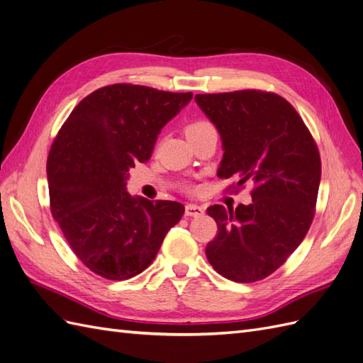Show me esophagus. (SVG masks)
<instances>
[{
  "instance_id": "esophagus-1",
  "label": "esophagus",
  "mask_w": 363,
  "mask_h": 363,
  "mask_svg": "<svg viewBox=\"0 0 363 363\" xmlns=\"http://www.w3.org/2000/svg\"><path fill=\"white\" fill-rule=\"evenodd\" d=\"M204 213V208L201 206H196V204H188L184 208V215L186 216H201Z\"/></svg>"
}]
</instances>
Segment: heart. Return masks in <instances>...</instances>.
<instances>
[{
  "mask_svg": "<svg viewBox=\"0 0 363 363\" xmlns=\"http://www.w3.org/2000/svg\"><path fill=\"white\" fill-rule=\"evenodd\" d=\"M207 125H211V124L206 123V121H195V123H192L191 125H188V128H186V133H191V131H196V130L204 128Z\"/></svg>",
  "mask_w": 363,
  "mask_h": 363,
  "instance_id": "obj_1",
  "label": "heart"
}]
</instances>
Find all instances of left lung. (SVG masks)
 <instances>
[{"instance_id":"8db88e82","label":"left lung","mask_w":363,"mask_h":363,"mask_svg":"<svg viewBox=\"0 0 363 363\" xmlns=\"http://www.w3.org/2000/svg\"><path fill=\"white\" fill-rule=\"evenodd\" d=\"M195 101L221 136L218 177L255 184L251 204L207 208L218 225L207 260L228 280H262L286 262L312 224L320 152L301 116L277 94H199Z\"/></svg>"}]
</instances>
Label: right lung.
Masks as SVG:
<instances>
[{"instance_id":"obj_1","label":"right lung","mask_w":363,"mask_h":363,"mask_svg":"<svg viewBox=\"0 0 363 363\" xmlns=\"http://www.w3.org/2000/svg\"><path fill=\"white\" fill-rule=\"evenodd\" d=\"M138 84L101 87L77 104L54 139L48 162L52 218L75 256L98 276L127 280L155 260L184 206L152 203L125 189L162 128L192 100Z\"/></svg>"}]
</instances>
